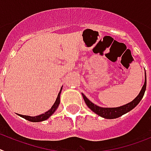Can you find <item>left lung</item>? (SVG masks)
I'll return each instance as SVG.
<instances>
[{
  "mask_svg": "<svg viewBox=\"0 0 151 151\" xmlns=\"http://www.w3.org/2000/svg\"><path fill=\"white\" fill-rule=\"evenodd\" d=\"M146 86H147V79H146L145 73V82H144V84L142 87L139 95L130 103L122 106L114 107V108H104V107H100L99 106H96V104L92 103L89 99H87V97L83 93H82V95H83V99H84L85 103L87 105V106L89 107L92 111L96 113L97 115L100 116L103 118H106V119H116V118L119 117V116H123V114L129 112L134 109V107L137 106L138 103H140L143 96H144L146 90Z\"/></svg>",
  "mask_w": 151,
  "mask_h": 151,
  "instance_id": "1",
  "label": "left lung"
}]
</instances>
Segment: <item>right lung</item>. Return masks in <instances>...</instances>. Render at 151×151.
Listing matches in <instances>:
<instances>
[{
	"label": "right lung",
	"mask_w": 151,
	"mask_h": 151,
	"mask_svg": "<svg viewBox=\"0 0 151 151\" xmlns=\"http://www.w3.org/2000/svg\"><path fill=\"white\" fill-rule=\"evenodd\" d=\"M62 89L61 88L60 92L58 94V96H57V99H56L54 105L52 106V108H51L48 111H47L46 113H43V114H41L39 116H25V115H21V114H18L20 116H22V117L24 118L25 119L28 120V121L31 122H42L44 121V120H46L47 119L50 117L51 116L55 113L57 108H58V105H59V103H60V94L61 92H62Z\"/></svg>",
	"instance_id": "1"
}]
</instances>
